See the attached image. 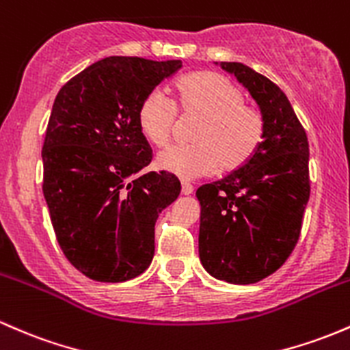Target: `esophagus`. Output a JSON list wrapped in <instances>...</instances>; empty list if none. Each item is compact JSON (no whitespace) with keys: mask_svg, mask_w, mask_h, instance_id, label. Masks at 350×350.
<instances>
[{"mask_svg":"<svg viewBox=\"0 0 350 350\" xmlns=\"http://www.w3.org/2000/svg\"><path fill=\"white\" fill-rule=\"evenodd\" d=\"M191 193H193V187H191L190 183L182 182V195H191Z\"/></svg>","mask_w":350,"mask_h":350,"instance_id":"1","label":"esophagus"}]
</instances>
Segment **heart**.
Returning <instances> with one entry per match:
<instances>
[{
  "mask_svg": "<svg viewBox=\"0 0 350 350\" xmlns=\"http://www.w3.org/2000/svg\"><path fill=\"white\" fill-rule=\"evenodd\" d=\"M176 113L198 118L190 130L193 144L170 146L157 157V167L178 178H200L219 168L227 174L240 170L264 144V116L247 107L239 86L213 71L180 78L174 105L159 90L150 92L138 105V129L150 144L163 146L175 130Z\"/></svg>",
  "mask_w": 350,
  "mask_h": 350,
  "instance_id": "1",
  "label": "heart"
}]
</instances>
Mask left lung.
<instances>
[{"label": "left lung", "mask_w": 350, "mask_h": 350, "mask_svg": "<svg viewBox=\"0 0 350 350\" xmlns=\"http://www.w3.org/2000/svg\"><path fill=\"white\" fill-rule=\"evenodd\" d=\"M220 66L235 75L258 105L265 138L245 167L197 190L198 254L212 277L249 285L280 269L299 242L310 195L309 142L273 81L243 63Z\"/></svg>", "instance_id": "8db88e82"}]
</instances>
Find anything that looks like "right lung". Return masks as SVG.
Returning a JSON list of instances; mask_svg holds the SVG:
<instances>
[{
  "instance_id": "obj_1",
  "label": "right lung",
  "mask_w": 350,
  "mask_h": 350,
  "mask_svg": "<svg viewBox=\"0 0 350 350\" xmlns=\"http://www.w3.org/2000/svg\"><path fill=\"white\" fill-rule=\"evenodd\" d=\"M180 68V59L108 56L56 95L41 150L43 195L63 254L88 279L125 282L152 264L155 221L182 187L168 172H142L153 155L137 110Z\"/></svg>"
}]
</instances>
